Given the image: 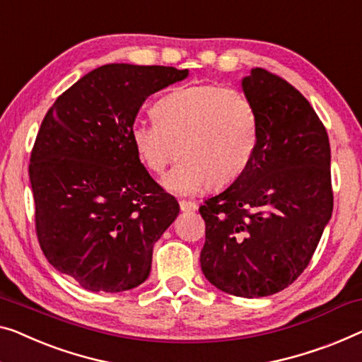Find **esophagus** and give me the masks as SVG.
Returning <instances> with one entry per match:
<instances>
[{
	"instance_id": "34e87169",
	"label": "esophagus",
	"mask_w": 362,
	"mask_h": 362,
	"mask_svg": "<svg viewBox=\"0 0 362 362\" xmlns=\"http://www.w3.org/2000/svg\"><path fill=\"white\" fill-rule=\"evenodd\" d=\"M179 204H180V209H182V211H195V209L198 208V206H197V203H193V202H187V199H180Z\"/></svg>"
}]
</instances>
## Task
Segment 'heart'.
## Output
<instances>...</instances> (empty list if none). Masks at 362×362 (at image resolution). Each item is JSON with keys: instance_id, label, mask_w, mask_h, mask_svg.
<instances>
[{"instance_id": "b5f03b06", "label": "heart", "mask_w": 362, "mask_h": 362, "mask_svg": "<svg viewBox=\"0 0 362 362\" xmlns=\"http://www.w3.org/2000/svg\"><path fill=\"white\" fill-rule=\"evenodd\" d=\"M156 122H138L132 143L153 174H163L179 146L182 163L164 177L167 190L197 195L228 187L255 153L258 117L249 97L218 84L180 86L154 105Z\"/></svg>"}]
</instances>
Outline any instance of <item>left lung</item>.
<instances>
[{
    "label": "left lung",
    "mask_w": 362,
    "mask_h": 362,
    "mask_svg": "<svg viewBox=\"0 0 362 362\" xmlns=\"http://www.w3.org/2000/svg\"><path fill=\"white\" fill-rule=\"evenodd\" d=\"M242 90L258 139L244 174L199 214V255L209 283L239 298L279 293L309 265L333 211L330 143L309 100L288 81L253 68Z\"/></svg>",
    "instance_id": "left-lung-1"
}]
</instances>
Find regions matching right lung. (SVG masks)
Masks as SVG:
<instances>
[{
    "instance_id": "add662e5",
    "label": "right lung",
    "mask_w": 362,
    "mask_h": 362,
    "mask_svg": "<svg viewBox=\"0 0 362 362\" xmlns=\"http://www.w3.org/2000/svg\"><path fill=\"white\" fill-rule=\"evenodd\" d=\"M188 69L112 63L58 97L30 154L35 230L52 267L93 293L133 289L180 211L132 143L143 102Z\"/></svg>"
}]
</instances>
